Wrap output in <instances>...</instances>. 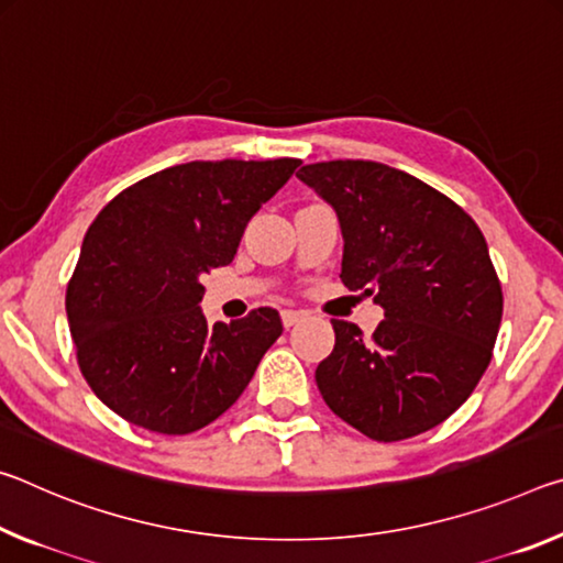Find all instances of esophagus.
Here are the masks:
<instances>
[{"mask_svg":"<svg viewBox=\"0 0 563 563\" xmlns=\"http://www.w3.org/2000/svg\"><path fill=\"white\" fill-rule=\"evenodd\" d=\"M307 317L303 314V311H299V309H284L282 311V321H284V327H294V324H299V321Z\"/></svg>","mask_w":563,"mask_h":563,"instance_id":"1","label":"esophagus"}]
</instances>
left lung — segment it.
<instances>
[{
	"mask_svg": "<svg viewBox=\"0 0 563 563\" xmlns=\"http://www.w3.org/2000/svg\"><path fill=\"white\" fill-rule=\"evenodd\" d=\"M297 177L336 211L344 287L384 309L368 339L331 319L334 352L317 366L327 407L374 441L434 429L472 396L499 334L504 294L482 229L434 187L379 162L307 164Z\"/></svg>",
	"mask_w": 563,
	"mask_h": 563,
	"instance_id": "8db88e82",
	"label": "left lung"
}]
</instances>
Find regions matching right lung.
<instances>
[{
  "mask_svg": "<svg viewBox=\"0 0 563 563\" xmlns=\"http://www.w3.org/2000/svg\"><path fill=\"white\" fill-rule=\"evenodd\" d=\"M299 164H177L119 191L91 221L67 319L81 376L119 417L181 437L242 396L282 336L279 311L207 324L201 276L234 260L246 221Z\"/></svg>",
  "mask_w": 563,
  "mask_h": 563,
  "instance_id": "add662e5",
  "label": "right lung"
}]
</instances>
